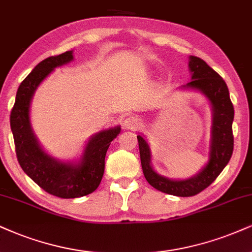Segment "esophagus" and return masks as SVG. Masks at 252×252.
<instances>
[{"label":"esophagus","instance_id":"34e87169","mask_svg":"<svg viewBox=\"0 0 252 252\" xmlns=\"http://www.w3.org/2000/svg\"><path fill=\"white\" fill-rule=\"evenodd\" d=\"M139 126H140V120L136 117H128L124 121V127L126 129H129V131H135V129L139 128Z\"/></svg>","mask_w":252,"mask_h":252}]
</instances>
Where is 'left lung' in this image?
Returning a JSON list of instances; mask_svg holds the SVG:
<instances>
[{"mask_svg":"<svg viewBox=\"0 0 252 252\" xmlns=\"http://www.w3.org/2000/svg\"><path fill=\"white\" fill-rule=\"evenodd\" d=\"M189 60L191 80L183 88L195 89L204 93L212 102L214 112L210 158L206 167L194 178L183 181L163 178L152 168L151 152L147 142L141 135L136 136L142 172L148 183L158 190L181 197L194 196L209 187L228 164L234 151V106L229 97L228 86L222 77L203 60L195 56H190Z\"/></svg>","mask_w":252,"mask_h":252,"instance_id":"1","label":"left lung"}]
</instances>
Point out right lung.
Masks as SVG:
<instances>
[{
    "mask_svg": "<svg viewBox=\"0 0 252 252\" xmlns=\"http://www.w3.org/2000/svg\"><path fill=\"white\" fill-rule=\"evenodd\" d=\"M72 60V51H66L37 64L21 83L10 113L15 150L22 169L46 192L61 198L85 196L98 188L104 175L106 152L111 141L120 133V127H116L93 135L78 164L60 162L40 148L30 126L31 98L37 86L55 67Z\"/></svg>",
    "mask_w": 252,
    "mask_h": 252,
    "instance_id": "right-lung-1",
    "label": "right lung"
}]
</instances>
